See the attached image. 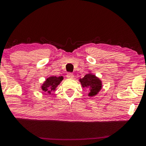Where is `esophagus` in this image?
Returning <instances> with one entry per match:
<instances>
[{
    "mask_svg": "<svg viewBox=\"0 0 146 146\" xmlns=\"http://www.w3.org/2000/svg\"><path fill=\"white\" fill-rule=\"evenodd\" d=\"M67 77L69 78V79H72L74 77V75L71 73H68L67 74Z\"/></svg>",
    "mask_w": 146,
    "mask_h": 146,
    "instance_id": "esophagus-1",
    "label": "esophagus"
}]
</instances>
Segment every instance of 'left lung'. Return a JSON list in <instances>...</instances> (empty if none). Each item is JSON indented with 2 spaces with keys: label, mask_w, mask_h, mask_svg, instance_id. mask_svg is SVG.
I'll use <instances>...</instances> for the list:
<instances>
[{
  "label": "left lung",
  "mask_w": 146,
  "mask_h": 146,
  "mask_svg": "<svg viewBox=\"0 0 146 146\" xmlns=\"http://www.w3.org/2000/svg\"><path fill=\"white\" fill-rule=\"evenodd\" d=\"M82 87L89 88V96H94L98 94L102 89V82L100 80L91 73L87 74L85 77L79 79Z\"/></svg>",
  "instance_id": "obj_1"
}]
</instances>
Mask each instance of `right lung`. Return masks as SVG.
Returning a JSON list of instances; mask_svg holds the SVG:
<instances>
[{"mask_svg":"<svg viewBox=\"0 0 146 146\" xmlns=\"http://www.w3.org/2000/svg\"><path fill=\"white\" fill-rule=\"evenodd\" d=\"M63 79L62 76L61 77H56V76H52L48 78L46 80L42 86V89L45 93L51 94V92L55 91L56 87L59 85L61 81Z\"/></svg>","mask_w":146,"mask_h":146,"instance_id":"add662e5","label":"right lung"}]
</instances>
